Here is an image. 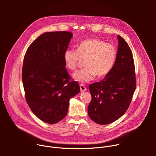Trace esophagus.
Wrapping results in <instances>:
<instances>
[{
  "instance_id": "esophagus-1",
  "label": "esophagus",
  "mask_w": 156,
  "mask_h": 156,
  "mask_svg": "<svg viewBox=\"0 0 156 156\" xmlns=\"http://www.w3.org/2000/svg\"><path fill=\"white\" fill-rule=\"evenodd\" d=\"M80 87L81 92H84V91H85L86 90V87L83 84H80Z\"/></svg>"
}]
</instances>
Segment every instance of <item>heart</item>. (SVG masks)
<instances>
[{
	"label": "heart",
	"mask_w": 156,
	"mask_h": 156,
	"mask_svg": "<svg viewBox=\"0 0 156 156\" xmlns=\"http://www.w3.org/2000/svg\"><path fill=\"white\" fill-rule=\"evenodd\" d=\"M117 57V48L111 44L96 39L83 41L77 51L66 49L63 54L65 65L69 70H75L81 60H85V67L73 75V78L81 83H87L98 78L107 75L113 69Z\"/></svg>",
	"instance_id": "1"
}]
</instances>
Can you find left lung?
<instances>
[{"instance_id":"left-lung-1","label":"left lung","mask_w":156,"mask_h":156,"mask_svg":"<svg viewBox=\"0 0 156 156\" xmlns=\"http://www.w3.org/2000/svg\"><path fill=\"white\" fill-rule=\"evenodd\" d=\"M117 57L113 69L99 82L89 86L92 99L89 117L100 125L120 118L127 110L136 90L135 63L127 42L118 35Z\"/></svg>"}]
</instances>
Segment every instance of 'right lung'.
<instances>
[{
    "label": "right lung",
    "instance_id": "1",
    "mask_svg": "<svg viewBox=\"0 0 156 156\" xmlns=\"http://www.w3.org/2000/svg\"><path fill=\"white\" fill-rule=\"evenodd\" d=\"M73 34L48 32L39 36L25 54L22 81L26 101L33 113L45 123L54 124L67 114L69 101L80 91L70 81L63 59Z\"/></svg>",
    "mask_w": 156,
    "mask_h": 156
}]
</instances>
